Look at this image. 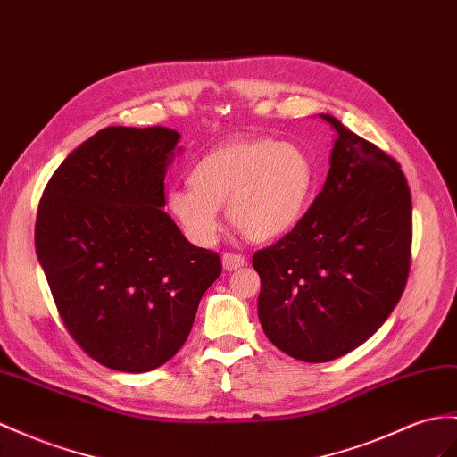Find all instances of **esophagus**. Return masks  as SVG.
<instances>
[{
  "label": "esophagus",
  "instance_id": "esophagus-1",
  "mask_svg": "<svg viewBox=\"0 0 457 457\" xmlns=\"http://www.w3.org/2000/svg\"><path fill=\"white\" fill-rule=\"evenodd\" d=\"M245 264H247V261H245L243 254H231V253L221 254V266H224V270H228V272L237 270V268H241Z\"/></svg>",
  "mask_w": 457,
  "mask_h": 457
}]
</instances>
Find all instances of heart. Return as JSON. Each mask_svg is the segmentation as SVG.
Listing matches in <instances>:
<instances>
[{"label":"heart","mask_w":457,"mask_h":457,"mask_svg":"<svg viewBox=\"0 0 457 457\" xmlns=\"http://www.w3.org/2000/svg\"><path fill=\"white\" fill-rule=\"evenodd\" d=\"M191 187H173L166 204L196 247L214 245L218 208L251 241H270L294 229L309 206L314 170L307 152L274 138L233 140L195 163Z\"/></svg>","instance_id":"heart-1"}]
</instances>
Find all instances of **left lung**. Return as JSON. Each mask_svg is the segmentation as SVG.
Instances as JSON below:
<instances>
[{"mask_svg":"<svg viewBox=\"0 0 457 457\" xmlns=\"http://www.w3.org/2000/svg\"><path fill=\"white\" fill-rule=\"evenodd\" d=\"M320 117L336 131L322 191L287 236L253 256L266 337L307 362L365 344L400 301L411 259V195L400 163Z\"/></svg>","mask_w":457,"mask_h":457,"instance_id":"1","label":"left lung"}]
</instances>
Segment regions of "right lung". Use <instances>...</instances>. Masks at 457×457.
Masks as SVG:
<instances>
[{
	"instance_id": "obj_1",
	"label": "right lung",
	"mask_w": 457,
	"mask_h": 457,
	"mask_svg": "<svg viewBox=\"0 0 457 457\" xmlns=\"http://www.w3.org/2000/svg\"><path fill=\"white\" fill-rule=\"evenodd\" d=\"M181 135L106 127L69 154L46 187L37 256L65 328L100 365L146 372L189 337L221 274L168 212L163 179Z\"/></svg>"
}]
</instances>
